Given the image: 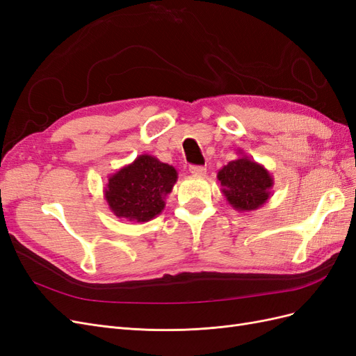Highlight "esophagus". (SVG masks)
Segmentation results:
<instances>
[{
	"label": "esophagus",
	"instance_id": "1",
	"mask_svg": "<svg viewBox=\"0 0 356 356\" xmlns=\"http://www.w3.org/2000/svg\"><path fill=\"white\" fill-rule=\"evenodd\" d=\"M190 174H191V175H196V177H202V175L207 174V169H204L203 166L191 165V166H190Z\"/></svg>",
	"mask_w": 356,
	"mask_h": 356
}]
</instances>
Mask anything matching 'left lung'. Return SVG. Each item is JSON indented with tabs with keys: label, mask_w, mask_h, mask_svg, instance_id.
<instances>
[{
	"label": "left lung",
	"mask_w": 356,
	"mask_h": 356,
	"mask_svg": "<svg viewBox=\"0 0 356 356\" xmlns=\"http://www.w3.org/2000/svg\"><path fill=\"white\" fill-rule=\"evenodd\" d=\"M239 159L222 166L217 178L221 182V193L233 209L251 212L270 199L273 177L263 165L257 163L239 149Z\"/></svg>",
	"instance_id": "1"
}]
</instances>
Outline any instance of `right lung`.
Returning a JSON list of instances; mask_svg holds the SVG:
<instances>
[{
    "label": "right lung",
    "instance_id": "add662e5",
    "mask_svg": "<svg viewBox=\"0 0 356 356\" xmlns=\"http://www.w3.org/2000/svg\"><path fill=\"white\" fill-rule=\"evenodd\" d=\"M177 179L174 166L154 156L141 154L108 177L104 196L115 217L147 222L165 209V199Z\"/></svg>",
    "mask_w": 356,
    "mask_h": 356
}]
</instances>
